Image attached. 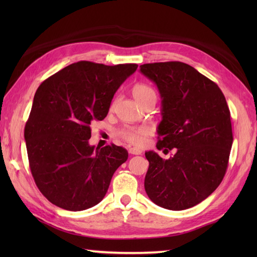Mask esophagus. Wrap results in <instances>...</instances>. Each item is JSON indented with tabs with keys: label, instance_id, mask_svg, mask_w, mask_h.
I'll return each mask as SVG.
<instances>
[{
	"label": "esophagus",
	"instance_id": "esophagus-1",
	"mask_svg": "<svg viewBox=\"0 0 257 257\" xmlns=\"http://www.w3.org/2000/svg\"><path fill=\"white\" fill-rule=\"evenodd\" d=\"M129 154L130 155H135V156H138L143 154V151L138 148H129Z\"/></svg>",
	"mask_w": 257,
	"mask_h": 257
}]
</instances>
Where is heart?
<instances>
[{"label":"heart","mask_w":257,"mask_h":257,"mask_svg":"<svg viewBox=\"0 0 257 257\" xmlns=\"http://www.w3.org/2000/svg\"><path fill=\"white\" fill-rule=\"evenodd\" d=\"M133 96L138 103L144 101L149 97H156L154 89L145 84H138L133 88ZM150 129L148 127H127L119 132V136L129 144L140 146L145 143L146 137L149 135Z\"/></svg>","instance_id":"1"}]
</instances>
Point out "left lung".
Here are the masks:
<instances>
[{"label":"left lung","mask_w":257,"mask_h":257,"mask_svg":"<svg viewBox=\"0 0 257 257\" xmlns=\"http://www.w3.org/2000/svg\"><path fill=\"white\" fill-rule=\"evenodd\" d=\"M140 73L154 81L161 97L157 148L176 150L167 160L146 152L145 190L163 209H189L224 178L233 144L230 109L219 86L188 64H144Z\"/></svg>","instance_id":"obj_1"}]
</instances>
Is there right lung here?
Returning a JSON list of instances; mask_svg holds the SVG:
<instances>
[{
    "label": "right lung",
    "mask_w": 257,
    "mask_h": 257,
    "mask_svg": "<svg viewBox=\"0 0 257 257\" xmlns=\"http://www.w3.org/2000/svg\"><path fill=\"white\" fill-rule=\"evenodd\" d=\"M137 64L81 61L59 70L38 87L24 138L34 181L62 209L83 211L103 199L114 171L128 159L116 145L95 148L90 123L107 116L113 95Z\"/></svg>",
    "instance_id": "right-lung-1"
}]
</instances>
